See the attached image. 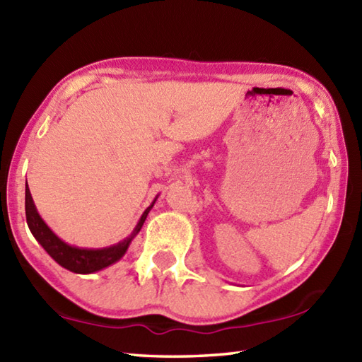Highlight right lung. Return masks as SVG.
I'll return each mask as SVG.
<instances>
[{
	"label": "right lung",
	"instance_id": "add662e5",
	"mask_svg": "<svg viewBox=\"0 0 362 362\" xmlns=\"http://www.w3.org/2000/svg\"><path fill=\"white\" fill-rule=\"evenodd\" d=\"M157 199V197H155ZM155 201L151 204V207H147L146 211L141 216V219L136 224V228L132 232L130 237H127L122 242L117 245H112L108 247H100V250H88V247H78L67 245L66 242L56 235V233L48 228L44 219L40 218L37 214V209H35L33 196L30 193V188H28L26 182V189H25V210H26V223L28 228H30L34 238L42 245V247L52 256L61 267L66 268L69 272L80 273V274H89L100 272L103 268L116 264L119 259H122L124 254L129 250L132 240L134 235L143 228L148 211L153 207Z\"/></svg>",
	"mask_w": 362,
	"mask_h": 362
}]
</instances>
